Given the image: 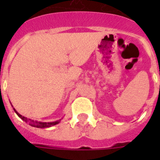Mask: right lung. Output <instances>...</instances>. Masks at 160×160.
Masks as SVG:
<instances>
[{
	"instance_id": "add662e5",
	"label": "right lung",
	"mask_w": 160,
	"mask_h": 160,
	"mask_svg": "<svg viewBox=\"0 0 160 160\" xmlns=\"http://www.w3.org/2000/svg\"><path fill=\"white\" fill-rule=\"evenodd\" d=\"M14 109V108H13ZM14 111L16 112V114L18 115L20 118H21L22 120H24L25 122H26V123H29V124L30 125H31V126L33 127H36V128H41V129H45V128H49V127H51L53 126V125H55V124H57L60 123V120H57V121H55V122H48V123H46V122H38V121H34V120H32V119H27L26 117H24L22 116L21 114H20L18 113V112L16 111V109H14Z\"/></svg>"
}]
</instances>
